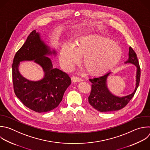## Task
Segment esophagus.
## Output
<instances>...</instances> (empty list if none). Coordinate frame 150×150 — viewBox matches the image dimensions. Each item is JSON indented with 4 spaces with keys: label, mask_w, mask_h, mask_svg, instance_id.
<instances>
[{
    "label": "esophagus",
    "mask_w": 150,
    "mask_h": 150,
    "mask_svg": "<svg viewBox=\"0 0 150 150\" xmlns=\"http://www.w3.org/2000/svg\"><path fill=\"white\" fill-rule=\"evenodd\" d=\"M71 81L73 82H79L82 81V79L79 78H78V77H76V76H72L71 78Z\"/></svg>",
    "instance_id": "34e87169"
}]
</instances>
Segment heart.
Returning <instances> with one entry per match:
<instances>
[{
	"instance_id": "b5f03b06",
	"label": "heart",
	"mask_w": 150,
	"mask_h": 150,
	"mask_svg": "<svg viewBox=\"0 0 150 150\" xmlns=\"http://www.w3.org/2000/svg\"><path fill=\"white\" fill-rule=\"evenodd\" d=\"M73 46L64 44L61 49L59 61L65 71H69L82 57V63L91 75H101L115 66L122 55L120 45L111 38L97 34L76 38Z\"/></svg>"
}]
</instances>
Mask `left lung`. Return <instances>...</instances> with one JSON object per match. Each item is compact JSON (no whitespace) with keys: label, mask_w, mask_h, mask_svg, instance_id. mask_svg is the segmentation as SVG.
<instances>
[{"label":"left lung","mask_w":150,"mask_h":150,"mask_svg":"<svg viewBox=\"0 0 150 150\" xmlns=\"http://www.w3.org/2000/svg\"><path fill=\"white\" fill-rule=\"evenodd\" d=\"M124 64H131L137 68L135 87L131 94L118 96L110 92L107 86V79L111 72L103 76L89 79L92 83V88L88 97V102L97 111L104 112L120 110L125 107L134 96L139 85L141 72L137 55L131 47H129L128 59Z\"/></svg>","instance_id":"8db88e82"}]
</instances>
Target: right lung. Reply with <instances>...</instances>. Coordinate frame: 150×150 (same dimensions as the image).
I'll use <instances>...</instances> for the list:
<instances>
[{
  "label": "right lung",
  "instance_id": "1",
  "mask_svg": "<svg viewBox=\"0 0 150 150\" xmlns=\"http://www.w3.org/2000/svg\"><path fill=\"white\" fill-rule=\"evenodd\" d=\"M57 51L48 46L40 33L33 30L21 49L16 53L12 64V78L15 93L28 108L39 113L57 108L66 89L71 83L68 75L53 68L51 58ZM34 61L42 68L44 75L39 81H30L23 77L18 71L21 62Z\"/></svg>",
  "mask_w": 150,
  "mask_h": 150
}]
</instances>
